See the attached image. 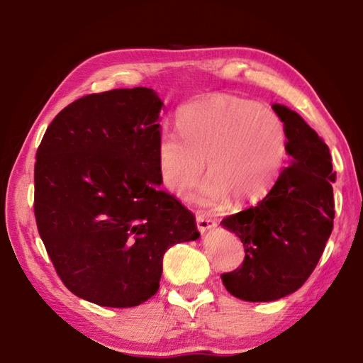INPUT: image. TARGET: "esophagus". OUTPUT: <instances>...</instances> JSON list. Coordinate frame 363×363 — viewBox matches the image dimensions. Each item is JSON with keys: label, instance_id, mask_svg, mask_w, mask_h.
Masks as SVG:
<instances>
[{"label": "esophagus", "instance_id": "esophagus-1", "mask_svg": "<svg viewBox=\"0 0 363 363\" xmlns=\"http://www.w3.org/2000/svg\"><path fill=\"white\" fill-rule=\"evenodd\" d=\"M196 225H198V230L204 233V231H208L211 228H216L217 220L212 218L211 216L200 214V212H198V214H196Z\"/></svg>", "mask_w": 363, "mask_h": 363}]
</instances>
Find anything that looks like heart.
Wrapping results in <instances>:
<instances>
[{"label": "heart", "instance_id": "obj_1", "mask_svg": "<svg viewBox=\"0 0 363 363\" xmlns=\"http://www.w3.org/2000/svg\"><path fill=\"white\" fill-rule=\"evenodd\" d=\"M177 133L163 132L159 173L177 196H187L206 167L208 177L195 201L216 206L233 195L238 203L262 200L288 159V135L274 111L238 96L217 94L186 105L176 115Z\"/></svg>", "mask_w": 363, "mask_h": 363}]
</instances>
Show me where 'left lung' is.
I'll return each mask as SVG.
<instances>
[{"label":"left lung","mask_w":363,"mask_h":363,"mask_svg":"<svg viewBox=\"0 0 363 363\" xmlns=\"http://www.w3.org/2000/svg\"><path fill=\"white\" fill-rule=\"evenodd\" d=\"M288 135L289 167L252 208L222 220L242 240L245 258L222 274L230 294L247 302H271L299 289L315 271L333 228L329 146L288 106L274 104Z\"/></svg>","instance_id":"obj_1"}]
</instances>
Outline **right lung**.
Listing matches in <instances>:
<instances>
[{"label": "right lung", "mask_w": 363, "mask_h": 363, "mask_svg": "<svg viewBox=\"0 0 363 363\" xmlns=\"http://www.w3.org/2000/svg\"><path fill=\"white\" fill-rule=\"evenodd\" d=\"M160 108L147 88L84 96L55 116L35 154L42 242L70 293L102 307L146 302L168 248L200 238L195 216L159 189Z\"/></svg>", "instance_id": "right-lung-1"}]
</instances>
